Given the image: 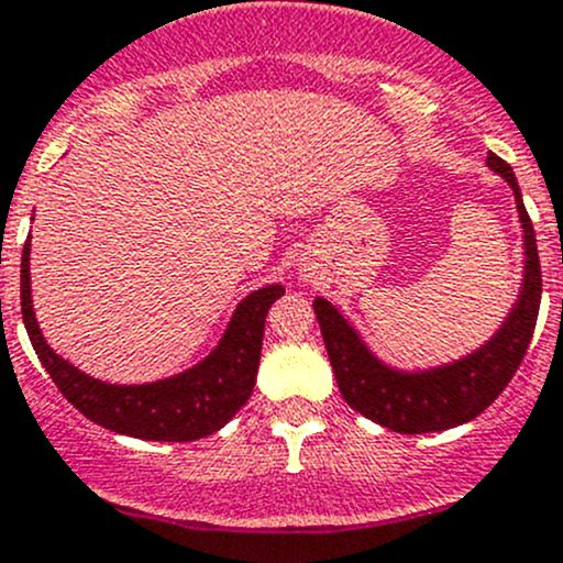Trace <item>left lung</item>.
<instances>
[{
	"label": "left lung",
	"instance_id": "left-lung-1",
	"mask_svg": "<svg viewBox=\"0 0 563 563\" xmlns=\"http://www.w3.org/2000/svg\"><path fill=\"white\" fill-rule=\"evenodd\" d=\"M485 164L512 188L516 197L518 221L523 229V283L501 327L477 351L429 369H399L377 358L356 327L329 299L316 297L312 301L342 399L383 429L399 434H426L477 418L512 380L534 334L542 299L534 227L510 164L490 151Z\"/></svg>",
	"mask_w": 563,
	"mask_h": 563
}]
</instances>
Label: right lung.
I'll list each match as a JSON object with an SVG mask.
<instances>
[{"label":"right lung","instance_id":"add662e5","mask_svg":"<svg viewBox=\"0 0 563 563\" xmlns=\"http://www.w3.org/2000/svg\"><path fill=\"white\" fill-rule=\"evenodd\" d=\"M32 236L21 256V312L37 358L64 399L88 418L115 434L153 442H191L223 429L236 416L256 386L258 358H262L264 321L275 299L286 294L280 283L247 294L236 305L232 321L207 356L191 369L140 386H118L86 375L67 358L58 356L45 342L32 305V277L29 251Z\"/></svg>","mask_w":563,"mask_h":563}]
</instances>
